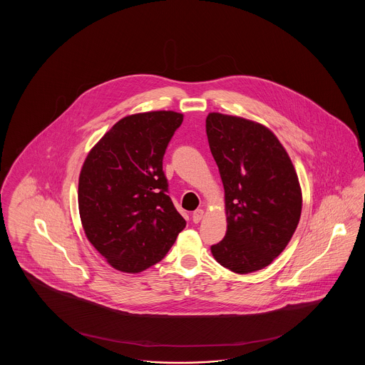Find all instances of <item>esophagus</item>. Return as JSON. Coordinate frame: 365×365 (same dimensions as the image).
I'll use <instances>...</instances> for the list:
<instances>
[{
  "label": "esophagus",
  "mask_w": 365,
  "mask_h": 365,
  "mask_svg": "<svg viewBox=\"0 0 365 365\" xmlns=\"http://www.w3.org/2000/svg\"><path fill=\"white\" fill-rule=\"evenodd\" d=\"M202 217H204V210H202V209H197V210L191 215V219H192L194 223H200V222L202 220Z\"/></svg>",
  "instance_id": "esophagus-1"
}]
</instances>
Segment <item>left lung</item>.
<instances>
[{"mask_svg": "<svg viewBox=\"0 0 365 365\" xmlns=\"http://www.w3.org/2000/svg\"><path fill=\"white\" fill-rule=\"evenodd\" d=\"M207 135L225 186L227 215L226 237L210 252L235 274L259 271L284 250L298 226L302 194L294 165L260 123L212 112Z\"/></svg>", "mask_w": 365, "mask_h": 365, "instance_id": "1", "label": "left lung"}]
</instances>
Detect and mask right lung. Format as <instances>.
<instances>
[{
  "mask_svg": "<svg viewBox=\"0 0 365 365\" xmlns=\"http://www.w3.org/2000/svg\"><path fill=\"white\" fill-rule=\"evenodd\" d=\"M183 115L135 113L116 123L88 152L78 205L87 240L122 272L164 259L186 227L167 194L163 157Z\"/></svg>",
  "mask_w": 365,
  "mask_h": 365,
  "instance_id": "right-lung-1",
  "label": "right lung"
}]
</instances>
